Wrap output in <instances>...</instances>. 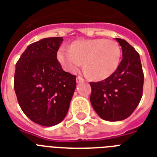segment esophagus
<instances>
[{"label": "esophagus", "mask_w": 157, "mask_h": 157, "mask_svg": "<svg viewBox=\"0 0 157 157\" xmlns=\"http://www.w3.org/2000/svg\"><path fill=\"white\" fill-rule=\"evenodd\" d=\"M76 83H81V82H84L85 80H84L82 77H81V76H77L76 79Z\"/></svg>", "instance_id": "obj_1"}]
</instances>
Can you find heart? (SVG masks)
<instances>
[{
  "instance_id": "obj_1",
  "label": "heart",
  "mask_w": 157,
  "mask_h": 157,
  "mask_svg": "<svg viewBox=\"0 0 157 157\" xmlns=\"http://www.w3.org/2000/svg\"><path fill=\"white\" fill-rule=\"evenodd\" d=\"M57 57L67 71L76 72L84 61V69L92 78L104 80L114 73L119 66L121 50L113 40H76L71 48H60Z\"/></svg>"
}]
</instances>
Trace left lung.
Wrapping results in <instances>:
<instances>
[{"label": "left lung", "mask_w": 157, "mask_h": 157, "mask_svg": "<svg viewBox=\"0 0 157 157\" xmlns=\"http://www.w3.org/2000/svg\"><path fill=\"white\" fill-rule=\"evenodd\" d=\"M122 49V60L109 77L90 82V103L100 118L107 121L126 119L143 96L144 76L140 56L126 40L116 38Z\"/></svg>", "instance_id": "1"}]
</instances>
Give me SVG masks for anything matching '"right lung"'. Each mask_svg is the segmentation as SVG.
Wrapping results in <instances>:
<instances>
[{"label": "right lung", "mask_w": 157, "mask_h": 157, "mask_svg": "<svg viewBox=\"0 0 157 157\" xmlns=\"http://www.w3.org/2000/svg\"><path fill=\"white\" fill-rule=\"evenodd\" d=\"M63 37L44 38L31 44L16 63L14 91L27 117L43 126L64 119L76 89V76L57 60Z\"/></svg>", "instance_id": "add662e5"}]
</instances>
